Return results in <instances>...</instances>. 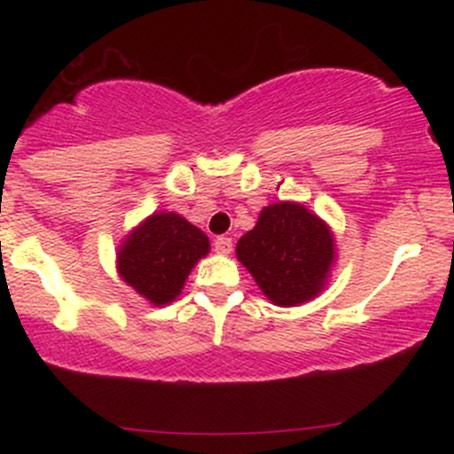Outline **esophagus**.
I'll return each instance as SVG.
<instances>
[{
    "mask_svg": "<svg viewBox=\"0 0 454 454\" xmlns=\"http://www.w3.org/2000/svg\"><path fill=\"white\" fill-rule=\"evenodd\" d=\"M213 247H215L217 254H222V256H226V254L232 252V239H228V237H217L215 243H213Z\"/></svg>",
    "mask_w": 454,
    "mask_h": 454,
    "instance_id": "34e87169",
    "label": "esophagus"
}]
</instances>
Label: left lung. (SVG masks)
Listing matches in <instances>:
<instances>
[{"label":"left lung","mask_w":454,"mask_h":454,"mask_svg":"<svg viewBox=\"0 0 454 454\" xmlns=\"http://www.w3.org/2000/svg\"><path fill=\"white\" fill-rule=\"evenodd\" d=\"M237 258L270 303L296 307L326 288L337 262L335 234L301 202H273L239 239Z\"/></svg>","instance_id":"left-lung-1"}]
</instances>
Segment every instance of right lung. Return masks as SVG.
I'll list each match as a JSON object with an SVG mask.
<instances>
[{"label": "right lung", "instance_id": "1", "mask_svg": "<svg viewBox=\"0 0 454 454\" xmlns=\"http://www.w3.org/2000/svg\"><path fill=\"white\" fill-rule=\"evenodd\" d=\"M209 249V237L184 215L155 211L117 247V273L153 307L168 305Z\"/></svg>", "mask_w": 454, "mask_h": 454}]
</instances>
